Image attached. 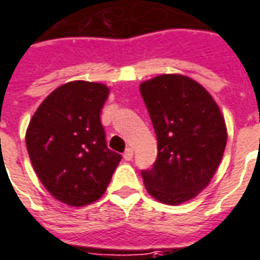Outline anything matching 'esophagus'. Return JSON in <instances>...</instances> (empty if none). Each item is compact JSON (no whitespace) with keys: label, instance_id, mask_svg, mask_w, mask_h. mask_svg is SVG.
<instances>
[{"label":"esophagus","instance_id":"1","mask_svg":"<svg viewBox=\"0 0 260 260\" xmlns=\"http://www.w3.org/2000/svg\"><path fill=\"white\" fill-rule=\"evenodd\" d=\"M132 156H134V150H132V149H131V148H128L124 152V159L126 161H129L131 159H132Z\"/></svg>","mask_w":260,"mask_h":260}]
</instances>
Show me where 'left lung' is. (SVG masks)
<instances>
[{
    "label": "left lung",
    "instance_id": "left-lung-1",
    "mask_svg": "<svg viewBox=\"0 0 260 260\" xmlns=\"http://www.w3.org/2000/svg\"><path fill=\"white\" fill-rule=\"evenodd\" d=\"M141 94L157 139L153 166L141 172L146 190L172 206L194 199L224 155L226 128L218 105L204 87L180 74L148 80Z\"/></svg>",
    "mask_w": 260,
    "mask_h": 260
}]
</instances>
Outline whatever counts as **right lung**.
<instances>
[{"instance_id":"obj_1","label":"right lung","mask_w":260,"mask_h":260,"mask_svg":"<svg viewBox=\"0 0 260 260\" xmlns=\"http://www.w3.org/2000/svg\"><path fill=\"white\" fill-rule=\"evenodd\" d=\"M108 87L70 81L50 92L26 131V148L49 193L69 206L99 200L122 156L107 148L100 112Z\"/></svg>"}]
</instances>
